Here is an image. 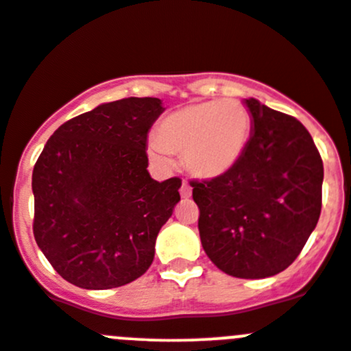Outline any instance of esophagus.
Listing matches in <instances>:
<instances>
[{
    "label": "esophagus",
    "mask_w": 351,
    "mask_h": 351,
    "mask_svg": "<svg viewBox=\"0 0 351 351\" xmlns=\"http://www.w3.org/2000/svg\"><path fill=\"white\" fill-rule=\"evenodd\" d=\"M180 193H182V198H190L191 197V186L188 185V182L182 183V188H180Z\"/></svg>",
    "instance_id": "34e87169"
}]
</instances>
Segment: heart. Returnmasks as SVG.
Returning a JSON list of instances; mask_svg holds the SVG:
<instances>
[{"label":"heart","mask_w":351,"mask_h":351,"mask_svg":"<svg viewBox=\"0 0 351 351\" xmlns=\"http://www.w3.org/2000/svg\"><path fill=\"white\" fill-rule=\"evenodd\" d=\"M250 131L252 116L242 102H198L166 116L147 153L160 166H169V154H182L191 175L219 178L241 160Z\"/></svg>","instance_id":"b5f03b06"}]
</instances>
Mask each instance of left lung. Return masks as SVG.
<instances>
[{
    "label": "left lung",
    "mask_w": 351,
    "mask_h": 351,
    "mask_svg": "<svg viewBox=\"0 0 351 351\" xmlns=\"http://www.w3.org/2000/svg\"><path fill=\"white\" fill-rule=\"evenodd\" d=\"M254 129L219 178L191 180L206 256L225 274L263 279L289 267L322 213L323 161L293 116L247 99Z\"/></svg>",
    "instance_id": "obj_1"
}]
</instances>
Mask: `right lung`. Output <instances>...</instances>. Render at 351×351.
Instances as JSON below:
<instances>
[{
	"instance_id": "right-lung-1",
	"label": "right lung",
	"mask_w": 351,
	"mask_h": 351,
	"mask_svg": "<svg viewBox=\"0 0 351 351\" xmlns=\"http://www.w3.org/2000/svg\"><path fill=\"white\" fill-rule=\"evenodd\" d=\"M156 97L97 106L62 124L33 168V235L73 286L110 289L141 278L160 228L180 202L178 176L147 173V131Z\"/></svg>"
}]
</instances>
